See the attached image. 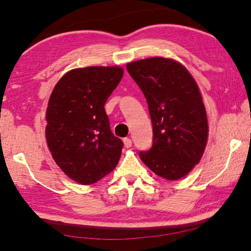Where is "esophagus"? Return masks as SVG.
Returning <instances> with one entry per match:
<instances>
[{"mask_svg":"<svg viewBox=\"0 0 251 251\" xmlns=\"http://www.w3.org/2000/svg\"><path fill=\"white\" fill-rule=\"evenodd\" d=\"M123 142H124V146H125L126 148L131 147V139H130V138L126 137V138L123 139Z\"/></svg>","mask_w":251,"mask_h":251,"instance_id":"34e87169","label":"esophagus"}]
</instances>
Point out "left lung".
Listing matches in <instances>:
<instances>
[{"label": "left lung", "instance_id": "obj_1", "mask_svg": "<svg viewBox=\"0 0 251 251\" xmlns=\"http://www.w3.org/2000/svg\"><path fill=\"white\" fill-rule=\"evenodd\" d=\"M126 69L145 95L152 124V146L139 157L156 175L179 179L199 163L207 144V114L198 85L171 58L141 59Z\"/></svg>", "mask_w": 251, "mask_h": 251}]
</instances>
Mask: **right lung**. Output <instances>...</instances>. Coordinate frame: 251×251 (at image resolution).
Returning <instances> with one entry per match:
<instances>
[{
  "instance_id": "add662e5",
  "label": "right lung",
  "mask_w": 251,
  "mask_h": 251,
  "mask_svg": "<svg viewBox=\"0 0 251 251\" xmlns=\"http://www.w3.org/2000/svg\"><path fill=\"white\" fill-rule=\"evenodd\" d=\"M123 73L120 66L72 70L50 94L46 142L55 163L78 184L99 181L121 158L124 144L110 130L104 105Z\"/></svg>"
}]
</instances>
